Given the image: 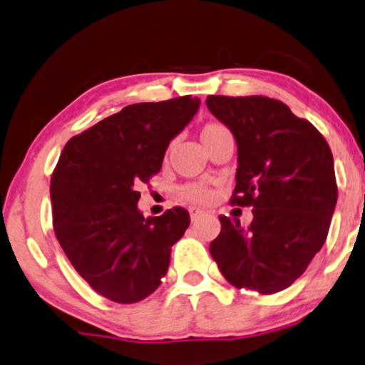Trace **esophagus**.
Listing matches in <instances>:
<instances>
[{"label":"esophagus","instance_id":"1","mask_svg":"<svg viewBox=\"0 0 365 365\" xmlns=\"http://www.w3.org/2000/svg\"><path fill=\"white\" fill-rule=\"evenodd\" d=\"M204 215L202 210H199V207H190V220L192 222H197L199 218Z\"/></svg>","mask_w":365,"mask_h":365}]
</instances>
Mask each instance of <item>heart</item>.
<instances>
[{
	"label": "heart",
	"mask_w": 365,
	"mask_h": 365,
	"mask_svg": "<svg viewBox=\"0 0 365 365\" xmlns=\"http://www.w3.org/2000/svg\"><path fill=\"white\" fill-rule=\"evenodd\" d=\"M222 128L223 126H220V124H216V123L206 124V126L201 130V140L204 142V140L210 138L211 135L216 133V131H220ZM182 194H183V197L189 199V201H194V202H207V201H211V197H213V194H211L207 189H204V187H201V185L185 187Z\"/></svg>",
	"instance_id": "heart-1"
}]
</instances>
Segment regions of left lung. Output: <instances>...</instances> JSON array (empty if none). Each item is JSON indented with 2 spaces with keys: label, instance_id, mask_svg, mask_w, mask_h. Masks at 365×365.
Listing matches in <instances>:
<instances>
[{
  "label": "left lung",
  "instance_id": "8db88e82",
  "mask_svg": "<svg viewBox=\"0 0 365 365\" xmlns=\"http://www.w3.org/2000/svg\"><path fill=\"white\" fill-rule=\"evenodd\" d=\"M206 106L237 143L232 202L253 206L247 228L220 216L210 253L232 286L279 293L326 242L338 199L332 152L314 124L279 100L211 95Z\"/></svg>",
  "mask_w": 365,
  "mask_h": 365
}]
</instances>
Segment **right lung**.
<instances>
[{"instance_id":"add662e5","label":"right lung","mask_w":365,"mask_h":365,"mask_svg":"<svg viewBox=\"0 0 365 365\" xmlns=\"http://www.w3.org/2000/svg\"><path fill=\"white\" fill-rule=\"evenodd\" d=\"M199 106L189 95L133 103L72 137L60 154L50 183L55 235L76 272L112 302L154 293L189 227L183 207L145 218L138 187L161 171L168 145Z\"/></svg>"}]
</instances>
